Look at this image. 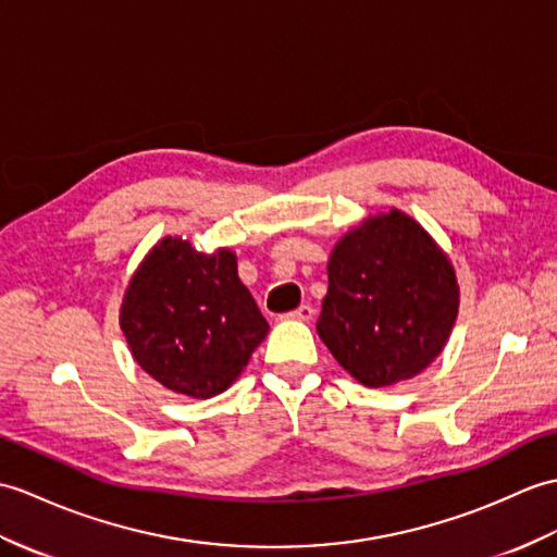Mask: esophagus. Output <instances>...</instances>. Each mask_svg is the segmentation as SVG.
<instances>
[{"label":"esophagus","instance_id":"esophagus-1","mask_svg":"<svg viewBox=\"0 0 557 557\" xmlns=\"http://www.w3.org/2000/svg\"><path fill=\"white\" fill-rule=\"evenodd\" d=\"M313 315H315V310H313V306H308V304H304V306H299L296 310H292V313H287L284 318H289V320H301V322H308V320H313Z\"/></svg>","mask_w":557,"mask_h":557}]
</instances>
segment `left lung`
Segmentation results:
<instances>
[{
  "mask_svg": "<svg viewBox=\"0 0 557 557\" xmlns=\"http://www.w3.org/2000/svg\"><path fill=\"white\" fill-rule=\"evenodd\" d=\"M318 334L366 386L416 377L444 351L460 287L448 256L418 220L392 209L348 230L332 249Z\"/></svg>",
  "mask_w": 557,
  "mask_h": 557,
  "instance_id": "1",
  "label": "left lung"
}]
</instances>
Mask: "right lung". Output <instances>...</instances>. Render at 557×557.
<instances>
[{
    "label": "right lung",
    "instance_id": "obj_1",
    "mask_svg": "<svg viewBox=\"0 0 557 557\" xmlns=\"http://www.w3.org/2000/svg\"><path fill=\"white\" fill-rule=\"evenodd\" d=\"M121 330L137 366L165 389L211 398L239 377L270 327L235 253L163 237L127 284Z\"/></svg>",
    "mask_w": 557,
    "mask_h": 557
}]
</instances>
